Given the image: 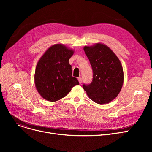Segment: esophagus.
I'll list each match as a JSON object with an SVG mask.
<instances>
[{"instance_id":"obj_1","label":"esophagus","mask_w":152,"mask_h":152,"mask_svg":"<svg viewBox=\"0 0 152 152\" xmlns=\"http://www.w3.org/2000/svg\"><path fill=\"white\" fill-rule=\"evenodd\" d=\"M77 79H78V81H79V83H80V84H81V83H82V82H83L82 78H81V77H78V78H77Z\"/></svg>"}]
</instances>
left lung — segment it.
<instances>
[{
    "mask_svg": "<svg viewBox=\"0 0 152 152\" xmlns=\"http://www.w3.org/2000/svg\"><path fill=\"white\" fill-rule=\"evenodd\" d=\"M84 50L93 70V80L83 85L90 99L98 104H106L120 92L124 72L121 63L110 47L102 43L84 46Z\"/></svg>",
    "mask_w": 152,
    "mask_h": 152,
    "instance_id": "obj_1",
    "label": "left lung"
}]
</instances>
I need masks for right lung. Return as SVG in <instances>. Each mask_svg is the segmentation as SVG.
Listing matches in <instances>:
<instances>
[{"label": "right lung", "instance_id": "right-lung-1", "mask_svg": "<svg viewBox=\"0 0 152 152\" xmlns=\"http://www.w3.org/2000/svg\"><path fill=\"white\" fill-rule=\"evenodd\" d=\"M75 53L62 44H56L44 52L39 60L34 73L36 88L45 100L56 102L65 97L72 87L78 85L72 76L69 59Z\"/></svg>", "mask_w": 152, "mask_h": 152}]
</instances>
